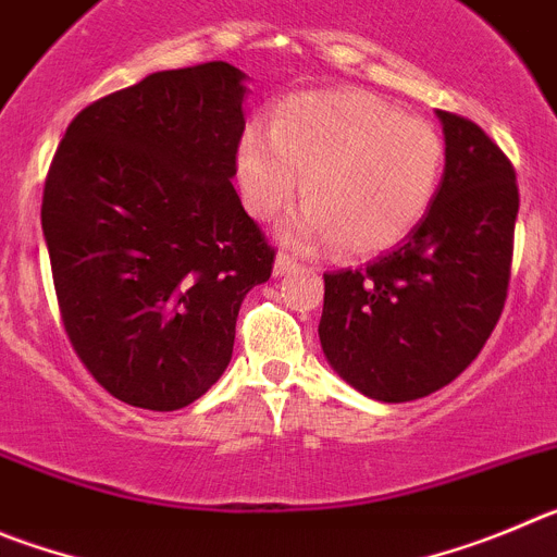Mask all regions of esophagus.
I'll return each mask as SVG.
<instances>
[{"mask_svg":"<svg viewBox=\"0 0 557 557\" xmlns=\"http://www.w3.org/2000/svg\"><path fill=\"white\" fill-rule=\"evenodd\" d=\"M299 267H302V263H299L297 258H290V255H285V252H280L277 258H274V274H277V277H285V274L297 272Z\"/></svg>","mask_w":557,"mask_h":557,"instance_id":"obj_1","label":"esophagus"}]
</instances>
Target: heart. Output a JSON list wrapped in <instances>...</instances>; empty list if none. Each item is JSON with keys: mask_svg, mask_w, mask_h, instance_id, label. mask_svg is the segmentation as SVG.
I'll use <instances>...</instances> for the list:
<instances>
[{"mask_svg": "<svg viewBox=\"0 0 557 557\" xmlns=\"http://www.w3.org/2000/svg\"><path fill=\"white\" fill-rule=\"evenodd\" d=\"M444 169V141L424 119L399 116L363 91H310L272 110L269 135L249 127L235 154L244 208L272 219L294 199L290 244L333 238L341 255L394 247L422 222Z\"/></svg>", "mask_w": 557, "mask_h": 557, "instance_id": "b5f03b06", "label": "heart"}]
</instances>
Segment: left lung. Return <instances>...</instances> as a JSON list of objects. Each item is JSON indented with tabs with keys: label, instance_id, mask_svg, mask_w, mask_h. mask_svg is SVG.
Masks as SVG:
<instances>
[{
	"label": "left lung",
	"instance_id": "1",
	"mask_svg": "<svg viewBox=\"0 0 557 557\" xmlns=\"http://www.w3.org/2000/svg\"><path fill=\"white\" fill-rule=\"evenodd\" d=\"M444 177L399 247L324 274L319 341L341 377L380 403H410L478 358L508 297L516 172L474 122L435 110Z\"/></svg>",
	"mask_w": 557,
	"mask_h": 557
}]
</instances>
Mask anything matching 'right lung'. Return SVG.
<instances>
[{
	"mask_svg": "<svg viewBox=\"0 0 557 557\" xmlns=\"http://www.w3.org/2000/svg\"><path fill=\"white\" fill-rule=\"evenodd\" d=\"M247 74L154 72L83 108L44 185L41 224L74 352L133 408L180 410L233 358L274 249L233 188Z\"/></svg>",
	"mask_w": 557,
	"mask_h": 557,
	"instance_id": "add662e5",
	"label": "right lung"
}]
</instances>
